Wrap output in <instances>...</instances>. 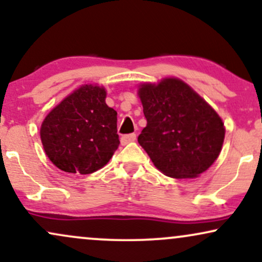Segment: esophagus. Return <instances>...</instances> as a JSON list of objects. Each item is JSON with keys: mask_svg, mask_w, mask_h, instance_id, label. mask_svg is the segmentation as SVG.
Instances as JSON below:
<instances>
[{"mask_svg": "<svg viewBox=\"0 0 262 262\" xmlns=\"http://www.w3.org/2000/svg\"><path fill=\"white\" fill-rule=\"evenodd\" d=\"M135 139H137V134L132 133V134H125L123 135V137L121 138V143L123 145L128 144V143H132V141H134Z\"/></svg>", "mask_w": 262, "mask_h": 262, "instance_id": "1", "label": "esophagus"}]
</instances>
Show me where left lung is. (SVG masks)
<instances>
[{
	"instance_id": "obj_1",
	"label": "left lung",
	"mask_w": 262,
	"mask_h": 262,
	"mask_svg": "<svg viewBox=\"0 0 262 262\" xmlns=\"http://www.w3.org/2000/svg\"><path fill=\"white\" fill-rule=\"evenodd\" d=\"M147 124L138 141L163 174L194 178L221 152L225 127L215 110L189 85L167 78L139 89Z\"/></svg>"
}]
</instances>
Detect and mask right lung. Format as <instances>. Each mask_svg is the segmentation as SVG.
Returning <instances> with one entry per match:
<instances>
[{"mask_svg": "<svg viewBox=\"0 0 262 262\" xmlns=\"http://www.w3.org/2000/svg\"><path fill=\"white\" fill-rule=\"evenodd\" d=\"M105 99L103 88L84 85L46 116L41 141L59 169L89 174L105 166L117 150V112Z\"/></svg>", "mask_w": 262, "mask_h": 262, "instance_id": "1", "label": "right lung"}]
</instances>
